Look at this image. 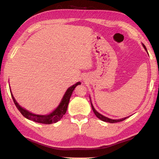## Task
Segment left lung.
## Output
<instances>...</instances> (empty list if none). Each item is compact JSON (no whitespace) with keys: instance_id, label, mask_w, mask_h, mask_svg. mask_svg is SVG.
I'll list each match as a JSON object with an SVG mask.
<instances>
[{"instance_id":"1","label":"left lung","mask_w":159,"mask_h":159,"mask_svg":"<svg viewBox=\"0 0 159 159\" xmlns=\"http://www.w3.org/2000/svg\"><path fill=\"white\" fill-rule=\"evenodd\" d=\"M142 45H143V47H144V48L145 49V50H146L147 52V48H146V47H145V45L144 44H142ZM90 103H91V107H92V109H93V111L94 112V114H95L96 116L98 117V118H99V119L102 120H103V121H104V122H108V123H114L123 121V120H124L125 119H126V118H128V117H125V118H120V119H111V118H107L106 116H104L100 114H99V113H98V111H96L95 109L94 108V107H93L91 101H90Z\"/></svg>"}]
</instances>
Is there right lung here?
Segmentation results:
<instances>
[{"mask_svg": "<svg viewBox=\"0 0 159 159\" xmlns=\"http://www.w3.org/2000/svg\"><path fill=\"white\" fill-rule=\"evenodd\" d=\"M80 84V82H78L76 84L71 86L67 89L66 92L64 94L62 99L60 102V104H59V106L57 107V109L51 113V114L48 115H36L28 111L27 110L25 109L19 105V104L15 100V99L13 97L12 94L11 93V95L13 99V102L15 104V106L17 107V109L20 111V113L22 114L24 116L29 119L31 120H33L34 122L39 123H43V124H52V123L57 122L59 120H60L62 118L63 116L66 114L67 107H68L69 102L70 98H71V94L73 93L74 90L77 85Z\"/></svg>", "mask_w": 159, "mask_h": 159, "instance_id": "1", "label": "right lung"}]
</instances>
